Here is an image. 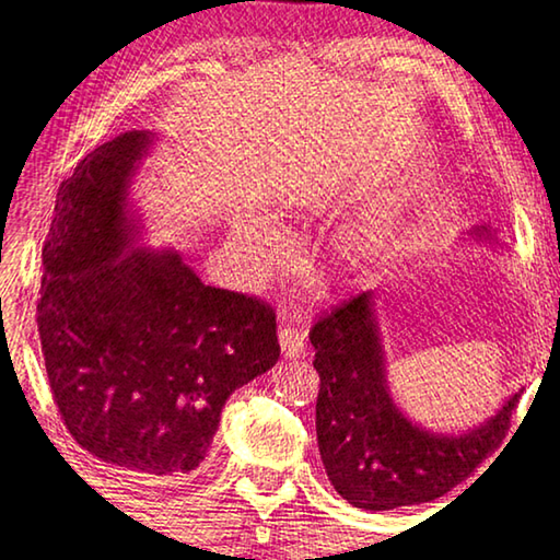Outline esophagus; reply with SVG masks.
Returning a JSON list of instances; mask_svg holds the SVG:
<instances>
[{
	"instance_id": "34e87169",
	"label": "esophagus",
	"mask_w": 560,
	"mask_h": 560,
	"mask_svg": "<svg viewBox=\"0 0 560 560\" xmlns=\"http://www.w3.org/2000/svg\"><path fill=\"white\" fill-rule=\"evenodd\" d=\"M279 343H281V353L287 355V359H303L305 355V337L301 329H295L291 325H281Z\"/></svg>"
}]
</instances>
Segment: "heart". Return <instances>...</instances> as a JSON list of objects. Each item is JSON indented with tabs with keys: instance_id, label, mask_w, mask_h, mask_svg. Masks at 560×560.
<instances>
[{
	"instance_id": "heart-1",
	"label": "heart",
	"mask_w": 560,
	"mask_h": 560,
	"mask_svg": "<svg viewBox=\"0 0 560 560\" xmlns=\"http://www.w3.org/2000/svg\"><path fill=\"white\" fill-rule=\"evenodd\" d=\"M387 217H389V213H385V219ZM377 229H380V223L373 225V233L368 231V235H363V237L361 235L347 237V241H343V247H341V255L347 257V259H359L365 253V247H368V243H371V237L375 235ZM235 235H237V241L243 243V247L247 249V255H267V253H271V243L265 241V235H261L259 225H257V231H255V229H249V225H245V223H237ZM253 242L256 243L255 246L252 245ZM253 248L256 249L255 254L252 253Z\"/></svg>"
}]
</instances>
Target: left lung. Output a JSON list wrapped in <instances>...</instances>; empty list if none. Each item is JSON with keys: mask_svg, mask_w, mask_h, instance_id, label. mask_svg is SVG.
<instances>
[{"mask_svg": "<svg viewBox=\"0 0 560 560\" xmlns=\"http://www.w3.org/2000/svg\"><path fill=\"white\" fill-rule=\"evenodd\" d=\"M469 237L498 245L479 225ZM377 295L359 293L311 329L319 392L317 445L335 491L353 508L392 510L428 503L469 479L501 445L522 389L491 419L462 433H435L413 423L392 399L380 337Z\"/></svg>", "mask_w": 560, "mask_h": 560, "instance_id": "8db88e82", "label": "left lung"}]
</instances>
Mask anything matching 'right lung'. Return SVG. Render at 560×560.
<instances>
[{
	"instance_id": "add662e5",
	"label": "right lung",
	"mask_w": 560,
	"mask_h": 560,
	"mask_svg": "<svg viewBox=\"0 0 560 560\" xmlns=\"http://www.w3.org/2000/svg\"><path fill=\"white\" fill-rule=\"evenodd\" d=\"M153 137L105 141L59 185L38 331L71 438L127 477L177 483L205 467L225 399L281 349L267 303L207 287L173 247L137 245L129 189Z\"/></svg>"
}]
</instances>
